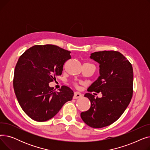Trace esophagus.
Masks as SVG:
<instances>
[{
  "mask_svg": "<svg viewBox=\"0 0 150 150\" xmlns=\"http://www.w3.org/2000/svg\"><path fill=\"white\" fill-rule=\"evenodd\" d=\"M81 97H82V95H81V93L80 92H75L74 97H73V98L74 99H77V98H80Z\"/></svg>",
  "mask_w": 150,
  "mask_h": 150,
  "instance_id": "1",
  "label": "esophagus"
}]
</instances>
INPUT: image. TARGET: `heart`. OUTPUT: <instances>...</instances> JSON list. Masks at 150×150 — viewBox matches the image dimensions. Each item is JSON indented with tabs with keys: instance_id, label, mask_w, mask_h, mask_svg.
I'll use <instances>...</instances> for the list:
<instances>
[{
	"instance_id": "1",
	"label": "heart",
	"mask_w": 150,
	"mask_h": 150,
	"mask_svg": "<svg viewBox=\"0 0 150 150\" xmlns=\"http://www.w3.org/2000/svg\"><path fill=\"white\" fill-rule=\"evenodd\" d=\"M74 85L75 86V87H78V84L76 83H74Z\"/></svg>"
}]
</instances>
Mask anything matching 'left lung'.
Masks as SVG:
<instances>
[{"instance_id":"obj_1","label":"left lung","mask_w":150,"mask_h":150,"mask_svg":"<svg viewBox=\"0 0 150 150\" xmlns=\"http://www.w3.org/2000/svg\"><path fill=\"white\" fill-rule=\"evenodd\" d=\"M90 58L100 64V76L88 89L84 97L91 107L80 114L83 122L93 128L111 125L129 105L133 93V69L130 62L117 51L96 52ZM101 92V98H95L90 92Z\"/></svg>"}]
</instances>
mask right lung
Returning a JSON list of instances; mask_svg holds the SVG:
<instances>
[{
    "instance_id": "right-lung-1",
    "label": "right lung",
    "mask_w": 150,
    "mask_h": 150,
    "mask_svg": "<svg viewBox=\"0 0 150 150\" xmlns=\"http://www.w3.org/2000/svg\"><path fill=\"white\" fill-rule=\"evenodd\" d=\"M71 52L54 45H36L19 57L14 69L13 87L25 113L37 122H45L56 115L72 100L73 91L62 86L59 92L49 83L61 75Z\"/></svg>"
}]
</instances>
